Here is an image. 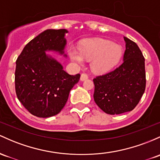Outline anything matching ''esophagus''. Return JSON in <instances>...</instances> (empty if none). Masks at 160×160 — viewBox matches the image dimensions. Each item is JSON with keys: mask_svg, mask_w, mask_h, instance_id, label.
<instances>
[{"mask_svg": "<svg viewBox=\"0 0 160 160\" xmlns=\"http://www.w3.org/2000/svg\"><path fill=\"white\" fill-rule=\"evenodd\" d=\"M87 79H88V75H87V73H82L81 76H80V80H81V81H84V80H86Z\"/></svg>", "mask_w": 160, "mask_h": 160, "instance_id": "1", "label": "esophagus"}]
</instances>
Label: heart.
I'll use <instances>...</instances> for the list:
<instances>
[{"mask_svg": "<svg viewBox=\"0 0 160 160\" xmlns=\"http://www.w3.org/2000/svg\"><path fill=\"white\" fill-rule=\"evenodd\" d=\"M71 59L82 64L84 59L91 61V69L96 73H105L112 69L122 56V48L116 43L102 38L84 41L80 48L71 47L68 50Z\"/></svg>", "mask_w": 160, "mask_h": 160, "instance_id": "heart-1", "label": "heart"}]
</instances>
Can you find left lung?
Segmentation results:
<instances>
[{
    "label": "left lung",
    "instance_id": "left-lung-1",
    "mask_svg": "<svg viewBox=\"0 0 160 160\" xmlns=\"http://www.w3.org/2000/svg\"><path fill=\"white\" fill-rule=\"evenodd\" d=\"M123 63L115 71L93 79V98L98 106L109 115L132 111L146 87L145 59L136 43L127 37Z\"/></svg>",
    "mask_w": 160,
    "mask_h": 160
}]
</instances>
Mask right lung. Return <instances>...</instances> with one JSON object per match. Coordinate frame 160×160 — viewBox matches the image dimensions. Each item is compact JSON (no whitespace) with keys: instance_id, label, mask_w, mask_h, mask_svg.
<instances>
[{"instance_id":"obj_1","label":"right lung","mask_w":160,"mask_h":160,"mask_svg":"<svg viewBox=\"0 0 160 160\" xmlns=\"http://www.w3.org/2000/svg\"><path fill=\"white\" fill-rule=\"evenodd\" d=\"M65 29H46L31 40L16 61L17 98L32 115L48 118L61 111L80 74L70 75L47 52L64 54Z\"/></svg>"}]
</instances>
